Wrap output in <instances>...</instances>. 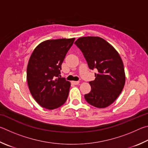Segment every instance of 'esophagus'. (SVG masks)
I'll list each match as a JSON object with an SVG mask.
<instances>
[{"instance_id":"esophagus-1","label":"esophagus","mask_w":148,"mask_h":148,"mask_svg":"<svg viewBox=\"0 0 148 148\" xmlns=\"http://www.w3.org/2000/svg\"><path fill=\"white\" fill-rule=\"evenodd\" d=\"M71 83L75 84V85H77V84H79V81H72Z\"/></svg>"}]
</instances>
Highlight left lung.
Returning a JSON list of instances; mask_svg holds the SVG:
<instances>
[{
	"mask_svg": "<svg viewBox=\"0 0 148 148\" xmlns=\"http://www.w3.org/2000/svg\"><path fill=\"white\" fill-rule=\"evenodd\" d=\"M81 49L90 69H97L94 81L89 82L91 91L84 95L90 105L103 108L115 101L125 85L123 64L117 51L100 37L87 36L75 42Z\"/></svg>",
	"mask_w": 148,
	"mask_h": 148,
	"instance_id": "obj_1",
	"label": "left lung"
}]
</instances>
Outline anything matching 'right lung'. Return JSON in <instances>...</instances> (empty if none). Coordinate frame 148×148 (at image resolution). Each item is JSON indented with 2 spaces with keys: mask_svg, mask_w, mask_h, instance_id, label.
<instances>
[{
  "mask_svg": "<svg viewBox=\"0 0 148 148\" xmlns=\"http://www.w3.org/2000/svg\"><path fill=\"white\" fill-rule=\"evenodd\" d=\"M75 38L44 41L30 56L27 71L31 95L41 107L53 110L61 107L68 97L70 82L61 78V65Z\"/></svg>",
  "mask_w": 148,
  "mask_h": 148,
  "instance_id": "1",
  "label": "right lung"
}]
</instances>
